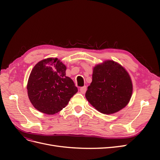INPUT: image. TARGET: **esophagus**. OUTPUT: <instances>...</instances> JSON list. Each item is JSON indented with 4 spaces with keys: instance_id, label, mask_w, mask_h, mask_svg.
<instances>
[{
    "instance_id": "esophagus-1",
    "label": "esophagus",
    "mask_w": 160,
    "mask_h": 160,
    "mask_svg": "<svg viewBox=\"0 0 160 160\" xmlns=\"http://www.w3.org/2000/svg\"><path fill=\"white\" fill-rule=\"evenodd\" d=\"M87 91V87L86 86H83V87H81V88H80V91L81 93H85V92Z\"/></svg>"
}]
</instances>
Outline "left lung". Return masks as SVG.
I'll return each mask as SVG.
<instances>
[{
	"instance_id": "left-lung-1",
	"label": "left lung",
	"mask_w": 160,
	"mask_h": 160,
	"mask_svg": "<svg viewBox=\"0 0 160 160\" xmlns=\"http://www.w3.org/2000/svg\"><path fill=\"white\" fill-rule=\"evenodd\" d=\"M132 91V82L127 71L118 62L109 60L93 68L85 98L99 112L108 115L124 108Z\"/></svg>"
}]
</instances>
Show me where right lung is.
Here are the masks:
<instances>
[{"label": "right lung", "instance_id": "right-lung-1", "mask_svg": "<svg viewBox=\"0 0 160 160\" xmlns=\"http://www.w3.org/2000/svg\"><path fill=\"white\" fill-rule=\"evenodd\" d=\"M66 66L57 58H48L33 67L27 83L31 103L41 112L53 115L65 108L77 91L74 82L66 76Z\"/></svg>", "mask_w": 160, "mask_h": 160}]
</instances>
